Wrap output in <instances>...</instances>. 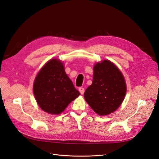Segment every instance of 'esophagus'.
<instances>
[{"label": "esophagus", "instance_id": "obj_1", "mask_svg": "<svg viewBox=\"0 0 159 159\" xmlns=\"http://www.w3.org/2000/svg\"><path fill=\"white\" fill-rule=\"evenodd\" d=\"M79 91H80L81 94H84V91H85V89H84V88H81V87H80V88H79Z\"/></svg>", "mask_w": 159, "mask_h": 159}]
</instances>
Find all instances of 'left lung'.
<instances>
[{
  "label": "left lung",
  "instance_id": "8db88e82",
  "mask_svg": "<svg viewBox=\"0 0 159 159\" xmlns=\"http://www.w3.org/2000/svg\"><path fill=\"white\" fill-rule=\"evenodd\" d=\"M92 84L86 89L84 98L94 111L106 115L115 111L126 94V84L120 70L112 62L104 60L93 68Z\"/></svg>",
  "mask_w": 159,
  "mask_h": 159
}]
</instances>
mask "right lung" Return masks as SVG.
I'll list each match as a JSON object with an SVG mask.
<instances>
[{
	"label": "right lung",
	"mask_w": 159,
	"mask_h": 159,
	"mask_svg": "<svg viewBox=\"0 0 159 159\" xmlns=\"http://www.w3.org/2000/svg\"><path fill=\"white\" fill-rule=\"evenodd\" d=\"M34 94L38 105L44 111L57 115L80 95L67 75L64 66L53 59L44 65L34 83Z\"/></svg>",
	"instance_id": "right-lung-1"
}]
</instances>
